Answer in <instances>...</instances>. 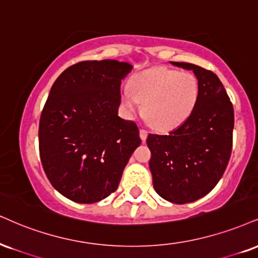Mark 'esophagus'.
<instances>
[{"instance_id":"obj_1","label":"esophagus","mask_w":258,"mask_h":258,"mask_svg":"<svg viewBox=\"0 0 258 258\" xmlns=\"http://www.w3.org/2000/svg\"><path fill=\"white\" fill-rule=\"evenodd\" d=\"M139 135H141L142 141L144 142L145 139H147V137H148V131H147V130H144V128H141V131H139Z\"/></svg>"}]
</instances>
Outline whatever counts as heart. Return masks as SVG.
I'll return each instance as SVG.
<instances>
[{"label":"heart","instance_id":"b5f03b06","mask_svg":"<svg viewBox=\"0 0 258 258\" xmlns=\"http://www.w3.org/2000/svg\"><path fill=\"white\" fill-rule=\"evenodd\" d=\"M200 85L191 72L155 67L136 74L131 89L123 90L122 101L131 115L141 110L159 131L181 125L196 107Z\"/></svg>","mask_w":258,"mask_h":258}]
</instances>
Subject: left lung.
I'll return each instance as SVG.
<instances>
[{
	"label": "left lung",
	"mask_w": 258,
	"mask_h": 258,
	"mask_svg": "<svg viewBox=\"0 0 258 258\" xmlns=\"http://www.w3.org/2000/svg\"><path fill=\"white\" fill-rule=\"evenodd\" d=\"M172 63L194 71L200 96L181 125L164 136L149 133V167L155 191L166 201L185 204L206 196L221 179L233 145L234 111L215 73L194 63Z\"/></svg>",
	"instance_id": "8db88e82"
}]
</instances>
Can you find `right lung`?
Listing matches in <instances>:
<instances>
[{"mask_svg": "<svg viewBox=\"0 0 258 258\" xmlns=\"http://www.w3.org/2000/svg\"><path fill=\"white\" fill-rule=\"evenodd\" d=\"M132 66L80 61L55 80L39 120V156L49 181L77 203H96L119 186L141 145L136 122L121 119V80Z\"/></svg>", "mask_w": 258, "mask_h": 258, "instance_id": "obj_1", "label": "right lung"}]
</instances>
